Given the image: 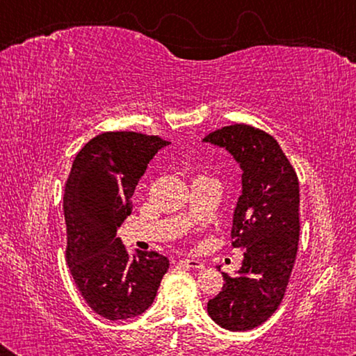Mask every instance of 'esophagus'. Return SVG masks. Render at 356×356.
Returning a JSON list of instances; mask_svg holds the SVG:
<instances>
[{"label":"esophagus","instance_id":"1","mask_svg":"<svg viewBox=\"0 0 356 356\" xmlns=\"http://www.w3.org/2000/svg\"><path fill=\"white\" fill-rule=\"evenodd\" d=\"M179 264L185 265V267H188V268H197V270L204 268V264L201 261H197V259H182Z\"/></svg>","mask_w":356,"mask_h":356}]
</instances>
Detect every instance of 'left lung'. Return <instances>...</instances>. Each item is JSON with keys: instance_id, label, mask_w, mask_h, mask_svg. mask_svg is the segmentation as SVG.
Here are the masks:
<instances>
[{"instance_id": "1", "label": "left lung", "mask_w": 356, "mask_h": 356, "mask_svg": "<svg viewBox=\"0 0 356 356\" xmlns=\"http://www.w3.org/2000/svg\"><path fill=\"white\" fill-rule=\"evenodd\" d=\"M202 141L225 147L243 171L231 231L234 248L245 250L243 262L236 278L222 273L225 284L207 312L222 328L246 331L284 298L298 250V177L278 141L251 125H227Z\"/></svg>"}]
</instances>
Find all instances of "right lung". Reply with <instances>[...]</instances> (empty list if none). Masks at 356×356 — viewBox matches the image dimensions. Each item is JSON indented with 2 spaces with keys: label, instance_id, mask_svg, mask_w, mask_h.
I'll return each mask as SVG.
<instances>
[{
  "label": "right lung",
  "instance_id": "1",
  "mask_svg": "<svg viewBox=\"0 0 356 356\" xmlns=\"http://www.w3.org/2000/svg\"><path fill=\"white\" fill-rule=\"evenodd\" d=\"M168 144L154 135L106 131L84 144L65 182V259L84 301L108 321L143 314L170 268L155 251L130 257L116 237L147 163Z\"/></svg>",
  "mask_w": 356,
  "mask_h": 356
}]
</instances>
